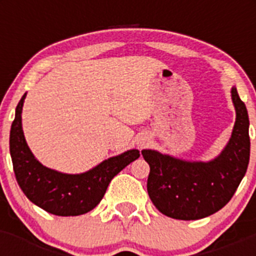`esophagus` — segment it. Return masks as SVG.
I'll return each mask as SVG.
<instances>
[{
    "label": "esophagus",
    "instance_id": "1",
    "mask_svg": "<svg viewBox=\"0 0 256 256\" xmlns=\"http://www.w3.org/2000/svg\"><path fill=\"white\" fill-rule=\"evenodd\" d=\"M148 144H150V137H148V136H140L138 138H137V146H138L140 148H146Z\"/></svg>",
    "mask_w": 256,
    "mask_h": 256
}]
</instances>
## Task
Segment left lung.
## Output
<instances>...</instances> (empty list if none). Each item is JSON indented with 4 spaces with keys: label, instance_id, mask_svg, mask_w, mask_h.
Listing matches in <instances>:
<instances>
[{
    "label": "left lung",
    "instance_id": "1",
    "mask_svg": "<svg viewBox=\"0 0 256 256\" xmlns=\"http://www.w3.org/2000/svg\"><path fill=\"white\" fill-rule=\"evenodd\" d=\"M230 97L236 122L230 141L214 159L190 162L151 148L142 150L144 159L150 165L148 196L164 216L180 220L212 216L232 198L245 177L250 160V123L234 86Z\"/></svg>",
    "mask_w": 256,
    "mask_h": 256
}]
</instances>
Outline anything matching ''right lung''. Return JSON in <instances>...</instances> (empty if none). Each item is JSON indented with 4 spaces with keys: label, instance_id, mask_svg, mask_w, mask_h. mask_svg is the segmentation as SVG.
Wrapping results in <instances>:
<instances>
[{
    "label": "right lung",
    "instance_id": "add662e5",
    "mask_svg": "<svg viewBox=\"0 0 256 256\" xmlns=\"http://www.w3.org/2000/svg\"><path fill=\"white\" fill-rule=\"evenodd\" d=\"M26 94H22L15 110L10 130V155L20 188L29 200L60 216L86 214L100 204L108 183L126 165L140 158L132 148L104 160L84 173L68 174L47 168L36 159L24 137L22 112Z\"/></svg>",
    "mask_w": 256,
    "mask_h": 256
}]
</instances>
